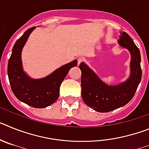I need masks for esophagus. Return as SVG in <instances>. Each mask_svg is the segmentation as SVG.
I'll return each instance as SVG.
<instances>
[{"mask_svg":"<svg viewBox=\"0 0 149 149\" xmlns=\"http://www.w3.org/2000/svg\"><path fill=\"white\" fill-rule=\"evenodd\" d=\"M84 58H83V57H79L78 59H77V65H80L81 63H83V62H84Z\"/></svg>","mask_w":149,"mask_h":149,"instance_id":"34e87169","label":"esophagus"}]
</instances>
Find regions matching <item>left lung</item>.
Returning a JSON list of instances; mask_svg holds the SVG:
<instances>
[{"label":"left lung","mask_w":149,"mask_h":149,"mask_svg":"<svg viewBox=\"0 0 149 149\" xmlns=\"http://www.w3.org/2000/svg\"><path fill=\"white\" fill-rule=\"evenodd\" d=\"M119 43L131 52V74L126 82L117 86H107L84 63L81 71V95L87 106L100 113H107L127 104L132 99L142 78L141 56L131 36L123 32Z\"/></svg>","instance_id":"obj_1"}]
</instances>
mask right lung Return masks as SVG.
<instances>
[{
  "mask_svg": "<svg viewBox=\"0 0 149 149\" xmlns=\"http://www.w3.org/2000/svg\"><path fill=\"white\" fill-rule=\"evenodd\" d=\"M34 28L26 30L13 46L7 73L12 91L18 100L35 108H45L57 100L62 82L71 68L77 65V62L74 60L63 65L45 78L33 80L27 77L22 69L21 54Z\"/></svg>",
  "mask_w": 149,
  "mask_h": 149,
  "instance_id": "1",
  "label": "right lung"
}]
</instances>
